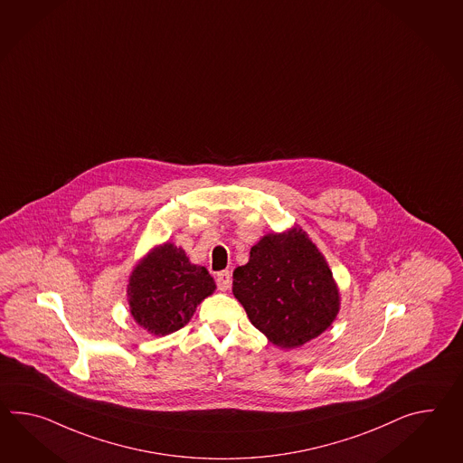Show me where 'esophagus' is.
<instances>
[{"label": "esophagus", "instance_id": "34e87169", "mask_svg": "<svg viewBox=\"0 0 463 463\" xmlns=\"http://www.w3.org/2000/svg\"><path fill=\"white\" fill-rule=\"evenodd\" d=\"M231 282H232V279H231V272H217V276H215V284H217V288H219L221 291H229V289H231Z\"/></svg>", "mask_w": 463, "mask_h": 463}]
</instances>
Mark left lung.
I'll return each mask as SVG.
<instances>
[{
	"mask_svg": "<svg viewBox=\"0 0 463 463\" xmlns=\"http://www.w3.org/2000/svg\"><path fill=\"white\" fill-rule=\"evenodd\" d=\"M232 278L249 321L282 350L317 338L338 316L333 272L301 227L266 234Z\"/></svg>",
	"mask_w": 463,
	"mask_h": 463,
	"instance_id": "left-lung-1",
	"label": "left lung"
}]
</instances>
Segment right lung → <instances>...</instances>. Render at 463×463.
<instances>
[{
  "instance_id": "1",
  "label": "right lung",
  "mask_w": 463,
  "mask_h": 463,
  "mask_svg": "<svg viewBox=\"0 0 463 463\" xmlns=\"http://www.w3.org/2000/svg\"><path fill=\"white\" fill-rule=\"evenodd\" d=\"M214 291L209 271L192 264L185 250L170 242L152 249L134 268L127 286L137 325L156 336L185 326L197 305Z\"/></svg>"
}]
</instances>
